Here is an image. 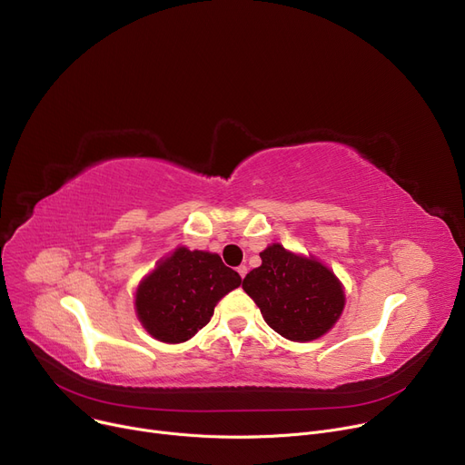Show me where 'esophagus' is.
<instances>
[{"mask_svg":"<svg viewBox=\"0 0 465 465\" xmlns=\"http://www.w3.org/2000/svg\"><path fill=\"white\" fill-rule=\"evenodd\" d=\"M247 272H249V267H247V265H239V267H237V273L241 275V279H245Z\"/></svg>","mask_w":465,"mask_h":465,"instance_id":"obj_1","label":"esophagus"}]
</instances>
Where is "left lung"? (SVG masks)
Here are the masks:
<instances>
[{
	"instance_id": "8db88e82",
	"label": "left lung",
	"mask_w": 465,
	"mask_h": 465,
	"mask_svg": "<svg viewBox=\"0 0 465 465\" xmlns=\"http://www.w3.org/2000/svg\"><path fill=\"white\" fill-rule=\"evenodd\" d=\"M262 265L242 279V290L263 321L290 341H312L333 328L345 307L343 284L316 258L286 251L279 242L260 252Z\"/></svg>"
}]
</instances>
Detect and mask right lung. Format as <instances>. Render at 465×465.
<instances>
[{
    "mask_svg": "<svg viewBox=\"0 0 465 465\" xmlns=\"http://www.w3.org/2000/svg\"><path fill=\"white\" fill-rule=\"evenodd\" d=\"M241 284V277L218 254L175 249L162 258L135 292L143 328L162 343H184L198 333L216 303Z\"/></svg>",
    "mask_w": 465,
    "mask_h": 465,
    "instance_id": "1",
    "label": "right lung"
}]
</instances>
